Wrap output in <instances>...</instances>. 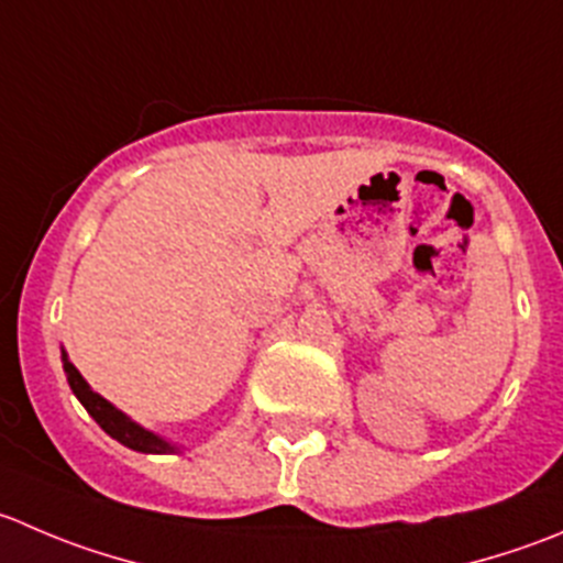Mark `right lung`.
Returning <instances> with one entry per match:
<instances>
[{"label":"right lung","instance_id":"right-lung-1","mask_svg":"<svg viewBox=\"0 0 563 563\" xmlns=\"http://www.w3.org/2000/svg\"><path fill=\"white\" fill-rule=\"evenodd\" d=\"M63 371L65 376H68V385L70 390H74V396L81 401V407H85L98 427H101L109 438L118 440L120 445H125V449L131 451H140V454H176V451H181V445L159 438L156 432H148V429L140 427L136 420H131L129 415L120 412L112 401L98 396V393L87 385L85 376L79 374V368L70 363L65 349H63Z\"/></svg>","mask_w":563,"mask_h":563}]
</instances>
